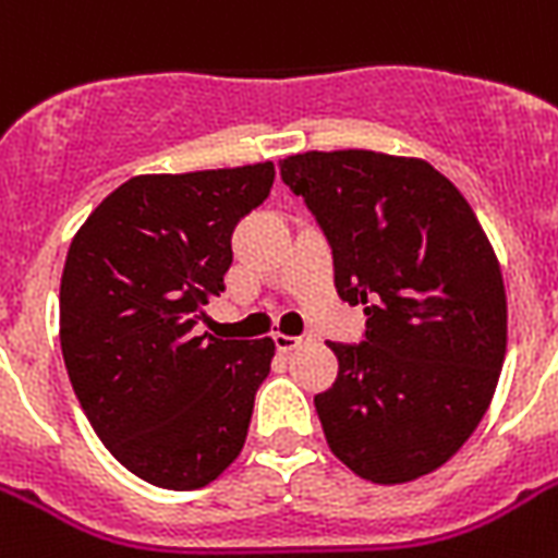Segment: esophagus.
Masks as SVG:
<instances>
[{
  "label": "esophagus",
  "mask_w": 558,
  "mask_h": 558,
  "mask_svg": "<svg viewBox=\"0 0 558 558\" xmlns=\"http://www.w3.org/2000/svg\"><path fill=\"white\" fill-rule=\"evenodd\" d=\"M306 341H310V336H287V332H275V344H278V350H283V353L298 350L301 344H306Z\"/></svg>",
  "instance_id": "1"
}]
</instances>
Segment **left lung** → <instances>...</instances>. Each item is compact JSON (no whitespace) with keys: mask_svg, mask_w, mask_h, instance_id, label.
<instances>
[{"mask_svg":"<svg viewBox=\"0 0 558 558\" xmlns=\"http://www.w3.org/2000/svg\"><path fill=\"white\" fill-rule=\"evenodd\" d=\"M332 248L341 301L365 304L359 344L330 341L339 376L315 397L332 454L373 484L440 469L493 402L507 295L463 193L423 159L373 150L280 161Z\"/></svg>","mask_w":558,"mask_h":558,"instance_id":"obj_1","label":"left lung"}]
</instances>
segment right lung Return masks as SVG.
Returning a JSON list of instances; mask_svg holds the SVG:
<instances>
[{
	"label": "right lung",
	"mask_w": 558,
	"mask_h": 558,
	"mask_svg": "<svg viewBox=\"0 0 558 558\" xmlns=\"http://www.w3.org/2000/svg\"><path fill=\"white\" fill-rule=\"evenodd\" d=\"M275 165L133 177L92 210L60 280V348L112 458L161 489H199L243 451L271 339L196 336L226 292L231 234Z\"/></svg>",
	"instance_id": "1"
}]
</instances>
